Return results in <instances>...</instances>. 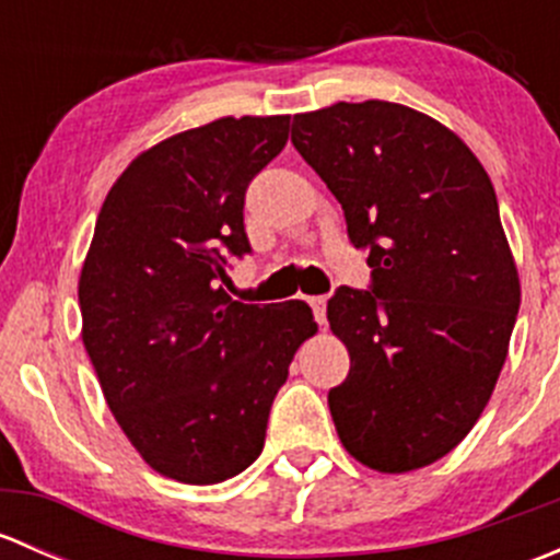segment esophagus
I'll return each mask as SVG.
<instances>
[{
  "label": "esophagus",
  "instance_id": "obj_1",
  "mask_svg": "<svg viewBox=\"0 0 560 560\" xmlns=\"http://www.w3.org/2000/svg\"><path fill=\"white\" fill-rule=\"evenodd\" d=\"M308 306L314 308V319L319 322V325H325L327 322V298L325 295L308 298Z\"/></svg>",
  "mask_w": 560,
  "mask_h": 560
}]
</instances>
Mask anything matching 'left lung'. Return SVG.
<instances>
[{
  "instance_id": "8db88e82",
  "label": "left lung",
  "mask_w": 560,
  "mask_h": 560,
  "mask_svg": "<svg viewBox=\"0 0 560 560\" xmlns=\"http://www.w3.org/2000/svg\"><path fill=\"white\" fill-rule=\"evenodd\" d=\"M292 145L369 248V290L327 301L349 349L327 393L338 439L376 471L431 466L488 406L521 308L493 184L453 129L382 100L298 113Z\"/></svg>"
}]
</instances>
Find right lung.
I'll use <instances>...</instances> for the list:
<instances>
[{
    "label": "right lung",
    "mask_w": 560,
    "mask_h": 560,
    "mask_svg": "<svg viewBox=\"0 0 560 560\" xmlns=\"http://www.w3.org/2000/svg\"><path fill=\"white\" fill-rule=\"evenodd\" d=\"M290 116H224L129 162L107 191L78 281L83 347L107 406L162 477L213 485L262 453L276 393L316 332L303 301L224 292L252 252L244 197Z\"/></svg>",
    "instance_id": "add662e5"
}]
</instances>
